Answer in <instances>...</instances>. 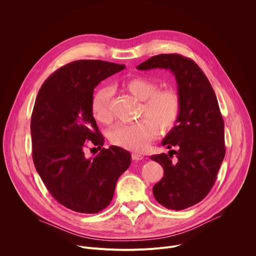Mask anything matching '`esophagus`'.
Segmentation results:
<instances>
[{"mask_svg":"<svg viewBox=\"0 0 256 256\" xmlns=\"http://www.w3.org/2000/svg\"><path fill=\"white\" fill-rule=\"evenodd\" d=\"M132 158L134 161H140V160L144 159V156H142V155H140L138 153H132Z\"/></svg>","mask_w":256,"mask_h":256,"instance_id":"34e87169","label":"esophagus"}]
</instances>
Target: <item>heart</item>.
Returning <instances> with one entry per match:
<instances>
[{
  "label": "heart",
  "instance_id": "b5f03b06",
  "mask_svg": "<svg viewBox=\"0 0 256 256\" xmlns=\"http://www.w3.org/2000/svg\"><path fill=\"white\" fill-rule=\"evenodd\" d=\"M122 87L142 101L140 116L144 118L132 124H118L109 132L110 142L126 150L140 152L148 147L158 132L171 128L180 114V98L172 89L158 90L156 82L144 77H134L122 82ZM112 90L103 87L96 91L91 101V112L96 120L108 124L112 120L109 102Z\"/></svg>",
  "mask_w": 256,
  "mask_h": 256
}]
</instances>
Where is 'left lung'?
<instances>
[{
    "label": "left lung",
    "mask_w": 256,
    "mask_h": 256,
    "mask_svg": "<svg viewBox=\"0 0 256 256\" xmlns=\"http://www.w3.org/2000/svg\"><path fill=\"white\" fill-rule=\"evenodd\" d=\"M136 68L169 70L177 82L180 114L162 140L167 149H178L169 151L176 160L164 153L151 156L164 169L153 194L167 208H188L208 196L225 157L224 120L216 94L200 68L177 54L154 56Z\"/></svg>",
    "instance_id": "1"
}]
</instances>
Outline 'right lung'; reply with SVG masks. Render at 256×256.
<instances>
[{"instance_id": "right-lung-1", "label": "right lung", "mask_w": 256, "mask_h": 256, "mask_svg": "<svg viewBox=\"0 0 256 256\" xmlns=\"http://www.w3.org/2000/svg\"><path fill=\"white\" fill-rule=\"evenodd\" d=\"M124 68L99 60L72 62L48 77L36 97L30 124L33 162L54 198L74 212L104 210L130 165L126 150L101 149L104 138L91 112L95 87ZM88 140L100 150L92 158L86 154Z\"/></svg>"}]
</instances>
